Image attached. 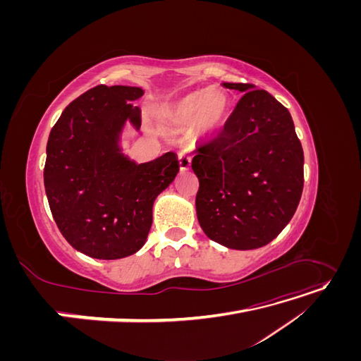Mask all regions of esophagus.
<instances>
[{
  "label": "esophagus",
  "mask_w": 361,
  "mask_h": 361,
  "mask_svg": "<svg viewBox=\"0 0 361 361\" xmlns=\"http://www.w3.org/2000/svg\"><path fill=\"white\" fill-rule=\"evenodd\" d=\"M179 167L182 171L188 170L191 167V155L187 154V152H182L179 155Z\"/></svg>",
  "instance_id": "34e87169"
}]
</instances>
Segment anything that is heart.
Wrapping results in <instances>:
<instances>
[{
  "instance_id": "obj_1",
  "label": "heart",
  "mask_w": 361,
  "mask_h": 361,
  "mask_svg": "<svg viewBox=\"0 0 361 361\" xmlns=\"http://www.w3.org/2000/svg\"><path fill=\"white\" fill-rule=\"evenodd\" d=\"M227 96L215 89L194 92L174 104L167 111V118L176 126L200 123L206 129L220 125L227 113Z\"/></svg>"
}]
</instances>
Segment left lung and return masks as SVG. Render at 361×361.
<instances>
[{"label": "left lung", "instance_id": "obj_1", "mask_svg": "<svg viewBox=\"0 0 361 361\" xmlns=\"http://www.w3.org/2000/svg\"><path fill=\"white\" fill-rule=\"evenodd\" d=\"M239 99L223 133L197 147L195 211L203 232L233 250L271 243L297 211L304 154L290 113L253 84L224 82Z\"/></svg>", "mask_w": 361, "mask_h": 361}]
</instances>
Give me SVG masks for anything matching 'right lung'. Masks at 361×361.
I'll list each match as a JSON object with an SVG mask.
<instances>
[{
  "instance_id": "obj_1",
  "label": "right lung",
  "mask_w": 361,
  "mask_h": 361,
  "mask_svg": "<svg viewBox=\"0 0 361 361\" xmlns=\"http://www.w3.org/2000/svg\"><path fill=\"white\" fill-rule=\"evenodd\" d=\"M143 93L96 85L64 108L48 138L43 182L52 216L66 241L94 259H122L145 245L154 202L179 171L173 152L145 164L120 154L126 120L140 129L130 101Z\"/></svg>"
}]
</instances>
